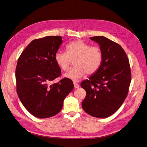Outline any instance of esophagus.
I'll return each instance as SVG.
<instances>
[{
	"label": "esophagus",
	"mask_w": 147,
	"mask_h": 147,
	"mask_svg": "<svg viewBox=\"0 0 147 147\" xmlns=\"http://www.w3.org/2000/svg\"><path fill=\"white\" fill-rule=\"evenodd\" d=\"M73 84H74V87L75 88H78L79 87V84L76 82H74Z\"/></svg>",
	"instance_id": "1"
}]
</instances>
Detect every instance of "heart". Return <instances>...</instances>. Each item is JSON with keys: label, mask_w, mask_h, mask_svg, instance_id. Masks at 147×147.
Listing matches in <instances>:
<instances>
[{"label": "heart", "mask_w": 147, "mask_h": 147, "mask_svg": "<svg viewBox=\"0 0 147 147\" xmlns=\"http://www.w3.org/2000/svg\"><path fill=\"white\" fill-rule=\"evenodd\" d=\"M66 52L59 51L55 55V60L59 67L65 71L74 62V67L64 74L67 78L78 80L86 74L91 75L100 69L102 61L100 48L78 40L65 47Z\"/></svg>", "instance_id": "1"}]
</instances>
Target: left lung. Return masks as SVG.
<instances>
[{
    "label": "left lung",
    "instance_id": "left-lung-1",
    "mask_svg": "<svg viewBox=\"0 0 147 147\" xmlns=\"http://www.w3.org/2000/svg\"><path fill=\"white\" fill-rule=\"evenodd\" d=\"M90 38L100 45L102 61L98 71L81 83L86 91L82 104L89 115L104 118L117 111L126 98L131 80L130 65L118 43L104 36Z\"/></svg>",
    "mask_w": 147,
    "mask_h": 147
}]
</instances>
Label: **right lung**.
I'll use <instances>...</instances> for the list:
<instances>
[{
  "instance_id": "1",
  "label": "right lung",
  "mask_w": 147,
  "mask_h": 147,
  "mask_svg": "<svg viewBox=\"0 0 147 147\" xmlns=\"http://www.w3.org/2000/svg\"><path fill=\"white\" fill-rule=\"evenodd\" d=\"M62 42V37L57 36L34 39L18 60L15 76L18 97L26 109L37 118L58 114L74 87L68 78L51 83L61 76L55 55Z\"/></svg>"
}]
</instances>
